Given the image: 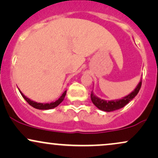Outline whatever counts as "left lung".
I'll return each mask as SVG.
<instances>
[{"instance_id": "1", "label": "left lung", "mask_w": 158, "mask_h": 158, "mask_svg": "<svg viewBox=\"0 0 158 158\" xmlns=\"http://www.w3.org/2000/svg\"><path fill=\"white\" fill-rule=\"evenodd\" d=\"M141 84H142V79H140L138 85H137L135 89L131 93L128 94L126 97H123L122 99H114V100H105V99H100L97 96H96L93 90H92L91 94H90V99H91L92 102L94 103V106L99 108V110L106 112L114 111V110L123 108L130 101L132 100L138 94L139 90L141 88Z\"/></svg>"}]
</instances>
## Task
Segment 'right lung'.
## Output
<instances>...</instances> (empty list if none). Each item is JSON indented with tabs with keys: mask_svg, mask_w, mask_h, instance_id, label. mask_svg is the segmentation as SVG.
<instances>
[{
	"mask_svg": "<svg viewBox=\"0 0 158 158\" xmlns=\"http://www.w3.org/2000/svg\"><path fill=\"white\" fill-rule=\"evenodd\" d=\"M19 91L21 95H22L23 99H24L25 100H26L27 102L30 105V106L33 107V108H36V109H39V110H49V109H52V108H56V107H57L63 100H64L65 95H66L67 90H65L64 93L62 94V95H61V97L57 99V100H56L55 102H48V103H41V102H35V101L31 100V99H29L28 97H27L26 96L23 95V94L20 90Z\"/></svg>",
	"mask_w": 158,
	"mask_h": 158,
	"instance_id": "obj_1",
	"label": "right lung"
}]
</instances>
